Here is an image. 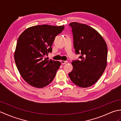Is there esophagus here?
Instances as JSON below:
<instances>
[{
    "mask_svg": "<svg viewBox=\"0 0 121 121\" xmlns=\"http://www.w3.org/2000/svg\"><path fill=\"white\" fill-rule=\"evenodd\" d=\"M61 63L62 64V65H64V64H65L68 62V61H63V60H61L60 61Z\"/></svg>",
    "mask_w": 121,
    "mask_h": 121,
    "instance_id": "34e87169",
    "label": "esophagus"
}]
</instances>
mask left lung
<instances>
[{"label":"left lung","instance_id":"left-lung-1","mask_svg":"<svg viewBox=\"0 0 121 121\" xmlns=\"http://www.w3.org/2000/svg\"><path fill=\"white\" fill-rule=\"evenodd\" d=\"M74 47L80 60L73 61L72 71L69 73L71 81L83 88L96 83L106 69L108 48L102 36L86 24L71 22Z\"/></svg>","mask_w":121,"mask_h":121}]
</instances>
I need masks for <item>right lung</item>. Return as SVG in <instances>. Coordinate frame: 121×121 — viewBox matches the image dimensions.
Here are the masks:
<instances>
[{"mask_svg":"<svg viewBox=\"0 0 121 121\" xmlns=\"http://www.w3.org/2000/svg\"><path fill=\"white\" fill-rule=\"evenodd\" d=\"M65 26L39 25L25 30L18 38L14 53L20 75L32 86L43 88L55 77L61 62L46 58L52 51L55 37Z\"/></svg>","mask_w":121,"mask_h":121,"instance_id":"right-lung-1","label":"right lung"}]
</instances>
